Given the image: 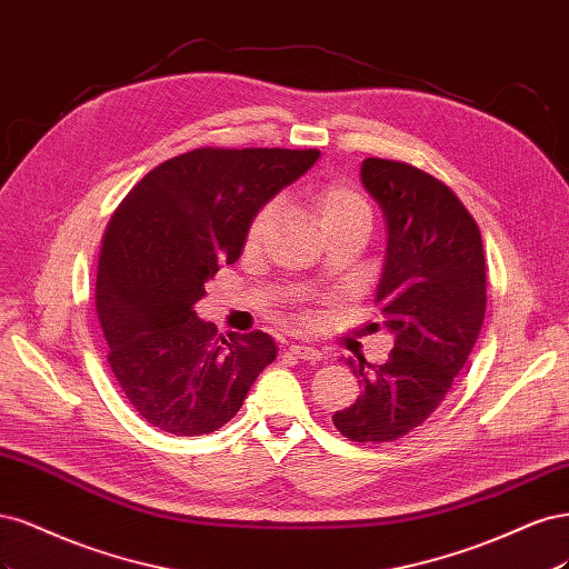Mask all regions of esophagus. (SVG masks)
<instances>
[{
  "instance_id": "1",
  "label": "esophagus",
  "mask_w": 569,
  "mask_h": 569,
  "mask_svg": "<svg viewBox=\"0 0 569 569\" xmlns=\"http://www.w3.org/2000/svg\"><path fill=\"white\" fill-rule=\"evenodd\" d=\"M288 350H290V355H296L298 359H305L309 363H317L323 359V355L317 350V347H309V345H290Z\"/></svg>"
}]
</instances>
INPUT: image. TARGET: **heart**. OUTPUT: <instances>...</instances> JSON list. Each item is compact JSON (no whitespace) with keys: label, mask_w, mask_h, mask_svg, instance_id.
<instances>
[{"label":"heart","mask_w":569,"mask_h":569,"mask_svg":"<svg viewBox=\"0 0 569 569\" xmlns=\"http://www.w3.org/2000/svg\"><path fill=\"white\" fill-rule=\"evenodd\" d=\"M307 206L311 214L317 217L319 227L326 233H333L336 229L350 227V224H369L371 222V210L366 206V200L345 181H321V184L309 187L307 193ZM273 219H277V208L264 206L258 214L252 217V222L246 233V243L252 248L258 246L267 231L271 229ZM296 323L305 321L302 311H292L290 317Z\"/></svg>","instance_id":"obj_1"}]
</instances>
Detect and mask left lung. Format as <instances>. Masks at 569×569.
<instances>
[{
	"instance_id": "left-lung-1",
	"label": "left lung",
	"mask_w": 569,
	"mask_h": 569,
	"mask_svg": "<svg viewBox=\"0 0 569 569\" xmlns=\"http://www.w3.org/2000/svg\"><path fill=\"white\" fill-rule=\"evenodd\" d=\"M361 184L388 224L376 307L395 347L385 363L347 359L361 395L333 423L352 442H392L426 423L468 361L485 321L487 267L472 214L432 174L366 158Z\"/></svg>"
}]
</instances>
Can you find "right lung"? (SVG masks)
Masks as SVG:
<instances>
[{
	"mask_svg": "<svg viewBox=\"0 0 569 569\" xmlns=\"http://www.w3.org/2000/svg\"><path fill=\"white\" fill-rule=\"evenodd\" d=\"M317 149H193L160 162L106 227L97 315L108 363L153 428L196 437L231 420L277 359L262 331L219 336L193 305L241 258L252 217L319 160Z\"/></svg>",
	"mask_w": 569,
	"mask_h": 569,
	"instance_id": "right-lung-1",
	"label": "right lung"
}]
</instances>
